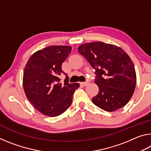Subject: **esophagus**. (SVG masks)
I'll list each match as a JSON object with an SVG mask.
<instances>
[{
	"instance_id": "obj_1",
	"label": "esophagus",
	"mask_w": 151,
	"mask_h": 151,
	"mask_svg": "<svg viewBox=\"0 0 151 151\" xmlns=\"http://www.w3.org/2000/svg\"><path fill=\"white\" fill-rule=\"evenodd\" d=\"M88 84V82H83V83H81L80 85L83 86H85Z\"/></svg>"
}]
</instances>
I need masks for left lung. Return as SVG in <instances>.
Listing matches in <instances>:
<instances>
[{
	"label": "left lung",
	"mask_w": 151,
	"mask_h": 151,
	"mask_svg": "<svg viewBox=\"0 0 151 151\" xmlns=\"http://www.w3.org/2000/svg\"><path fill=\"white\" fill-rule=\"evenodd\" d=\"M78 51L95 69L99 93L93 103L107 112L126 105L134 93L136 73L131 58L121 48L103 42L85 43Z\"/></svg>",
	"instance_id": "left-lung-1"
}]
</instances>
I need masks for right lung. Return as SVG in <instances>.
<instances>
[{
	"mask_svg": "<svg viewBox=\"0 0 151 151\" xmlns=\"http://www.w3.org/2000/svg\"><path fill=\"white\" fill-rule=\"evenodd\" d=\"M72 47L51 46L38 50L28 60L23 73V88L28 100L40 112L54 117L63 114L73 101L78 83H70L62 70ZM66 77L64 82L60 76Z\"/></svg>",
	"mask_w": 151,
	"mask_h": 151,
	"instance_id": "right-lung-1",
	"label": "right lung"
}]
</instances>
